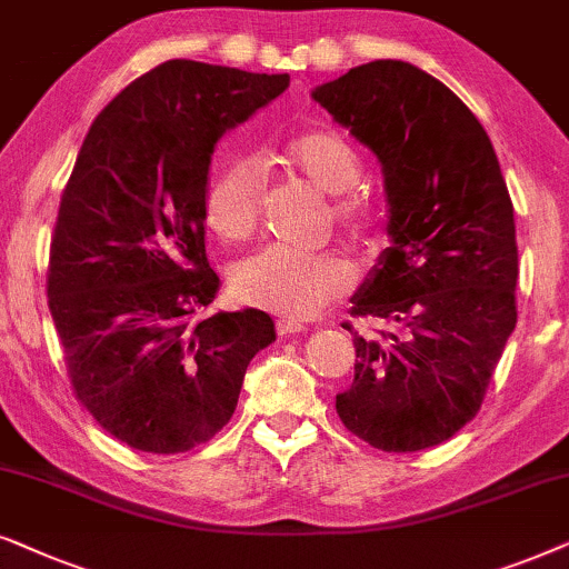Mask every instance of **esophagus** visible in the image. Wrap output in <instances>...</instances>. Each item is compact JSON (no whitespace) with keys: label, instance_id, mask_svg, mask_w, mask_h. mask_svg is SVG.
Listing matches in <instances>:
<instances>
[{"label":"esophagus","instance_id":"obj_1","mask_svg":"<svg viewBox=\"0 0 569 569\" xmlns=\"http://www.w3.org/2000/svg\"><path fill=\"white\" fill-rule=\"evenodd\" d=\"M276 330H278V336H297V332L307 330V325H301L297 320H278Z\"/></svg>","mask_w":569,"mask_h":569}]
</instances>
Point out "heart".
I'll use <instances>...</instances> for the list:
<instances>
[{"label":"heart","mask_w":569,"mask_h":569,"mask_svg":"<svg viewBox=\"0 0 569 569\" xmlns=\"http://www.w3.org/2000/svg\"><path fill=\"white\" fill-rule=\"evenodd\" d=\"M283 169L328 194V223L356 241H369L380 231V210L359 179L363 163L359 150L336 130H305L278 153ZM206 221L223 241H249L262 221V177L252 161H229L206 187ZM353 270L338 252H291L264 247L231 270V291L249 307L286 317H312L325 305L348 293Z\"/></svg>","instance_id":"heart-1"}]
</instances>
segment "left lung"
I'll use <instances>...</instances> for the list:
<instances>
[{"mask_svg": "<svg viewBox=\"0 0 569 569\" xmlns=\"http://www.w3.org/2000/svg\"><path fill=\"white\" fill-rule=\"evenodd\" d=\"M380 158L388 247L351 317L398 325L363 338L351 322L353 385L343 427L385 452L450 439L479 413L518 322L512 200L481 121L452 90L398 59L353 67L315 90Z\"/></svg>", "mask_w": 569, "mask_h": 569, "instance_id": "left-lung-1", "label": "left lung"}]
</instances>
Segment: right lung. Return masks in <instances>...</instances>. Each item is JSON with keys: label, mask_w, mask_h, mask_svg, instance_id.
Segmentation results:
<instances>
[{"label": "right lung", "mask_w": 569, "mask_h": 569, "mask_svg": "<svg viewBox=\"0 0 569 569\" xmlns=\"http://www.w3.org/2000/svg\"><path fill=\"white\" fill-rule=\"evenodd\" d=\"M289 88L169 59L132 80L82 140L51 233L47 297L72 396L119 442L173 456L231 421L252 356L276 340L260 309L206 315L218 138Z\"/></svg>", "instance_id": "add662e5"}]
</instances>
